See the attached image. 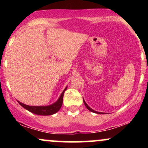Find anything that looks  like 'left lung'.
Returning <instances> with one entry per match:
<instances>
[{
    "label": "left lung",
    "instance_id": "8db88e82",
    "mask_svg": "<svg viewBox=\"0 0 148 148\" xmlns=\"http://www.w3.org/2000/svg\"><path fill=\"white\" fill-rule=\"evenodd\" d=\"M83 99H84V104H85V106H86V108H88V110H89L90 111H91V112H92V113H97V114H104V113H101V112H98V111H94V110L93 109H92V108H90V107L89 106H88V105L87 104V103H86V101H85V100H84V98H83Z\"/></svg>",
    "mask_w": 148,
    "mask_h": 148
}]
</instances>
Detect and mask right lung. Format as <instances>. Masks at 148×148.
I'll return each mask as SVG.
<instances>
[{
  "mask_svg": "<svg viewBox=\"0 0 148 148\" xmlns=\"http://www.w3.org/2000/svg\"><path fill=\"white\" fill-rule=\"evenodd\" d=\"M66 87L64 88V90L62 91V92L61 93L60 96L59 97L58 99L57 100L56 102L51 105H48V106H29V105L24 104V103L20 102L19 101H18V103L22 107L25 108V109L28 110V111L31 112V113H35L36 115H51L53 114H55L56 113H57L59 110L60 109L61 106L62 105V102H63V96L64 91L67 90Z\"/></svg>",
  "mask_w": 148,
  "mask_h": 148,
  "instance_id": "right-lung-1",
  "label": "right lung"
}]
</instances>
